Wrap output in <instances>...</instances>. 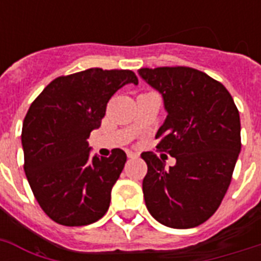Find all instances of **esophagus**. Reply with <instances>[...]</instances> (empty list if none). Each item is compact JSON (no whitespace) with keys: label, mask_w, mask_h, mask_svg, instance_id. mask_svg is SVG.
Listing matches in <instances>:
<instances>
[{"label":"esophagus","mask_w":261,"mask_h":261,"mask_svg":"<svg viewBox=\"0 0 261 261\" xmlns=\"http://www.w3.org/2000/svg\"><path fill=\"white\" fill-rule=\"evenodd\" d=\"M127 157H128V159H137V157H139V154L138 153H134V151H128V153H127Z\"/></svg>","instance_id":"34e87169"}]
</instances>
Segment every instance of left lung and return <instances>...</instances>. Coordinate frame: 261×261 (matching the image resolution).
Segmentation results:
<instances>
[{
	"label": "left lung",
	"instance_id": "left-lung-1",
	"mask_svg": "<svg viewBox=\"0 0 261 261\" xmlns=\"http://www.w3.org/2000/svg\"><path fill=\"white\" fill-rule=\"evenodd\" d=\"M139 75L163 94L168 115L157 131V149L176 159L174 167L153 151L143 198L149 213L168 227L190 229L206 222L222 202L241 150L240 114L222 84L192 67H143Z\"/></svg>",
	"mask_w": 261,
	"mask_h": 261
}]
</instances>
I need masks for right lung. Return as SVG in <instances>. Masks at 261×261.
Here are the masks:
<instances>
[{"label":"right lung","instance_id":"obj_1","mask_svg":"<svg viewBox=\"0 0 261 261\" xmlns=\"http://www.w3.org/2000/svg\"><path fill=\"white\" fill-rule=\"evenodd\" d=\"M131 70L93 67L51 81L35 98L22 122L24 171L42 210L63 226H85L106 214L111 190L126 164L114 149L107 159L90 157V133L101 124L107 102Z\"/></svg>","mask_w":261,"mask_h":261}]
</instances>
